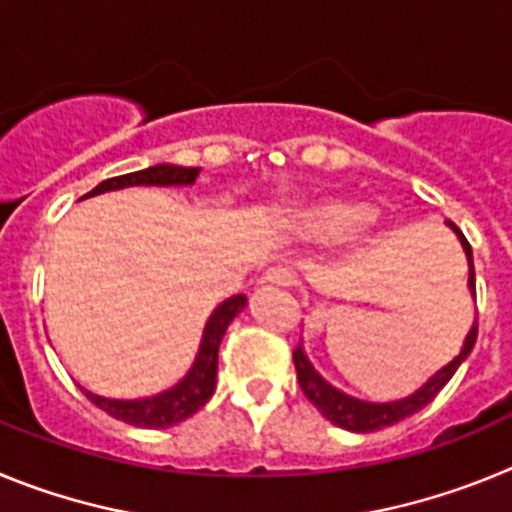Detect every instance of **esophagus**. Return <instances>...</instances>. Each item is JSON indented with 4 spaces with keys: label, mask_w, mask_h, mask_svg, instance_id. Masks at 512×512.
I'll use <instances>...</instances> for the list:
<instances>
[{
    "label": "esophagus",
    "mask_w": 512,
    "mask_h": 512,
    "mask_svg": "<svg viewBox=\"0 0 512 512\" xmlns=\"http://www.w3.org/2000/svg\"><path fill=\"white\" fill-rule=\"evenodd\" d=\"M259 284L264 289H277V287H289V284H295V274L289 269H282V266H271L261 274Z\"/></svg>",
    "instance_id": "1"
}]
</instances>
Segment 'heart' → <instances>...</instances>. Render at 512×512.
Instances as JSON below:
<instances>
[{"instance_id": "1", "label": "heart", "mask_w": 512, "mask_h": 512, "mask_svg": "<svg viewBox=\"0 0 512 512\" xmlns=\"http://www.w3.org/2000/svg\"><path fill=\"white\" fill-rule=\"evenodd\" d=\"M289 228L297 230L305 238L318 241H341L346 235H354L372 220V212L364 207L348 205L343 200H320L310 205H300L289 212Z\"/></svg>"}]
</instances>
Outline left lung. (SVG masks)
<instances>
[{
    "mask_svg": "<svg viewBox=\"0 0 512 512\" xmlns=\"http://www.w3.org/2000/svg\"><path fill=\"white\" fill-rule=\"evenodd\" d=\"M446 225L454 230L456 238H459V243H461V248H464V253H467V264H469L467 287H469V292H472V297H477L474 295L472 246H469L467 238L461 235V230L456 228L454 223H449V220H446ZM474 343H477V318H474V325L469 328L467 338H464V346H461L459 356H454L449 364L441 366V369H438V372L433 374V377L428 379L423 387H418L413 395L400 397V400H390V402L359 400V397H351V395H346V392L338 390V387H333L328 379L320 377L318 369H315V366H312V361L307 359L302 343L295 348L292 359H295L297 379H300L302 392H305L307 400H310L312 405H315V408H318L320 413L330 420V423L338 425V428H346V431L372 433V431H379V428H387V425L400 423L402 418H410L413 413L423 410L425 405H428V402H431L433 397H436L438 392L446 387V382L454 377L456 369H459V366L467 361V356L472 354Z\"/></svg>",
    "mask_w": 512,
    "mask_h": 512,
    "instance_id": "obj_1",
    "label": "left lung"
}]
</instances>
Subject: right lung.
<instances>
[{
    "instance_id": "right-lung-1",
    "label": "right lung",
    "mask_w": 512,
    "mask_h": 512,
    "mask_svg": "<svg viewBox=\"0 0 512 512\" xmlns=\"http://www.w3.org/2000/svg\"><path fill=\"white\" fill-rule=\"evenodd\" d=\"M200 171L202 169H194V166L156 164L148 166V169L133 171V174L104 179L92 192L84 194V200L125 187H189V184L197 182ZM246 302L248 300L243 295H235L230 300L220 302L212 310V315L205 323V330H202L200 348H197V356H194L189 372L169 390L151 397H140V400H112V397L94 395L89 390H84V395L107 415L122 420V423L138 425V428H171V425L192 418L215 392L220 341H223L225 330L233 323L235 315L246 307Z\"/></svg>"
}]
</instances>
